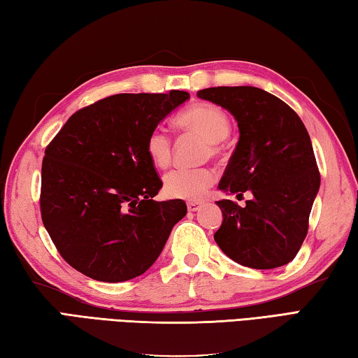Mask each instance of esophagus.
<instances>
[{
    "label": "esophagus",
    "instance_id": "1",
    "mask_svg": "<svg viewBox=\"0 0 358 358\" xmlns=\"http://www.w3.org/2000/svg\"><path fill=\"white\" fill-rule=\"evenodd\" d=\"M199 207H201V202H198V201H188L187 202L188 212H196V210H199Z\"/></svg>",
    "mask_w": 358,
    "mask_h": 358
}]
</instances>
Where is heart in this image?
Returning a JSON list of instances; mask_svg holds the SVG:
<instances>
[{
    "label": "heart",
    "instance_id": "1",
    "mask_svg": "<svg viewBox=\"0 0 358 358\" xmlns=\"http://www.w3.org/2000/svg\"><path fill=\"white\" fill-rule=\"evenodd\" d=\"M182 129L198 134L210 143H220L231 132V123L224 112L213 104H196L178 117ZM217 150V148H215ZM148 157L159 168L171 162V138L164 126L152 127L146 137ZM215 182L210 168H174L164 176V192L171 198L198 201Z\"/></svg>",
    "mask_w": 358,
    "mask_h": 358
}]
</instances>
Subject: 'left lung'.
Listing matches in <instances>:
<instances>
[{
	"instance_id": "left-lung-1",
	"label": "left lung",
	"mask_w": 358,
	"mask_h": 358,
	"mask_svg": "<svg viewBox=\"0 0 358 358\" xmlns=\"http://www.w3.org/2000/svg\"><path fill=\"white\" fill-rule=\"evenodd\" d=\"M198 96L231 112L240 131L218 188L237 198L252 194L245 207L217 201L222 222L215 241L243 266L287 265L306 238L321 182L304 123L284 101L257 87H212Z\"/></svg>"
}]
</instances>
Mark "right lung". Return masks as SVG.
Masks as SVG:
<instances>
[{"label": "right lung", "mask_w": 358, "mask_h": 358, "mask_svg": "<svg viewBox=\"0 0 358 358\" xmlns=\"http://www.w3.org/2000/svg\"><path fill=\"white\" fill-rule=\"evenodd\" d=\"M187 92L120 93L69 118L42 164L40 210L57 251L101 282L143 274L187 215L182 199L154 201L162 188L146 137Z\"/></svg>", "instance_id": "1"}]
</instances>
